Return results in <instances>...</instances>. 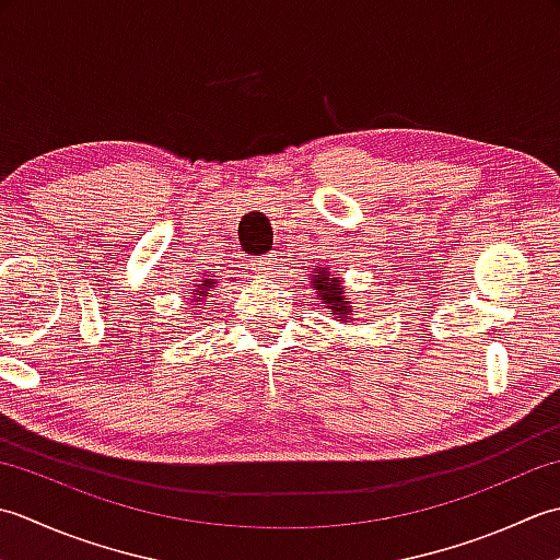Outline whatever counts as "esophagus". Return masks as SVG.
Here are the masks:
<instances>
[{
    "mask_svg": "<svg viewBox=\"0 0 560 560\" xmlns=\"http://www.w3.org/2000/svg\"><path fill=\"white\" fill-rule=\"evenodd\" d=\"M254 270L258 272V276H270V272L276 270V254L254 260Z\"/></svg>",
    "mask_w": 560,
    "mask_h": 560,
    "instance_id": "34e87169",
    "label": "esophagus"
}]
</instances>
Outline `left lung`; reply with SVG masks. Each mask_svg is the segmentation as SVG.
<instances>
[{"label":"left lung","mask_w":560,"mask_h":560,"mask_svg":"<svg viewBox=\"0 0 560 560\" xmlns=\"http://www.w3.org/2000/svg\"><path fill=\"white\" fill-rule=\"evenodd\" d=\"M312 284H314V294L316 300H322L326 310L336 316V322H352V302L348 300L346 292V282L343 278H336L330 268H318L312 270Z\"/></svg>","instance_id":"obj_1"}]
</instances>
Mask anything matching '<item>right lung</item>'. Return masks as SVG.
Listing matches in <instances>:
<instances>
[{
  "label": "right lung",
  "mask_w": 560,
  "mask_h": 560,
  "mask_svg": "<svg viewBox=\"0 0 560 560\" xmlns=\"http://www.w3.org/2000/svg\"><path fill=\"white\" fill-rule=\"evenodd\" d=\"M214 288H217V276H212V272H210V276H205V278L196 280V284H192V290L188 292L190 304H196V306H190V310H196V312L202 310V306H198V304L208 302Z\"/></svg>",
  "instance_id": "right-lung-1"
}]
</instances>
